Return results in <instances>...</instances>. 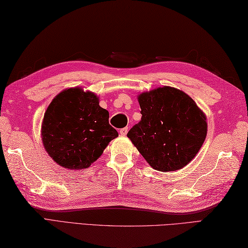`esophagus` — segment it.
Instances as JSON below:
<instances>
[{"label": "esophagus", "mask_w": 248, "mask_h": 248, "mask_svg": "<svg viewBox=\"0 0 248 248\" xmlns=\"http://www.w3.org/2000/svg\"><path fill=\"white\" fill-rule=\"evenodd\" d=\"M119 133H120V135L125 136V135H127V133H128V128H123V129H120V130H119Z\"/></svg>", "instance_id": "esophagus-1"}]
</instances>
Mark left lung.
Listing matches in <instances>:
<instances>
[{
    "label": "left lung",
    "mask_w": 248,
    "mask_h": 248,
    "mask_svg": "<svg viewBox=\"0 0 248 248\" xmlns=\"http://www.w3.org/2000/svg\"><path fill=\"white\" fill-rule=\"evenodd\" d=\"M141 120L127 134L155 170H181L202 148L207 136V116L187 93L170 86L138 96Z\"/></svg>",
    "instance_id": "8db88e82"
}]
</instances>
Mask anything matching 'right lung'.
I'll list each match as a JSON object with an SVG mask.
<instances>
[{"label": "right lung", "mask_w": 248, "mask_h": 248, "mask_svg": "<svg viewBox=\"0 0 248 248\" xmlns=\"http://www.w3.org/2000/svg\"><path fill=\"white\" fill-rule=\"evenodd\" d=\"M108 117L94 93L82 87L64 89L49 104L41 124L46 151L62 167H89L118 136Z\"/></svg>", "instance_id": "obj_1"}]
</instances>
